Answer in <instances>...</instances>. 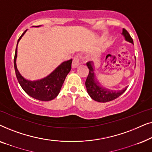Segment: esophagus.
Returning a JSON list of instances; mask_svg holds the SVG:
<instances>
[{
    "instance_id": "esophagus-1",
    "label": "esophagus",
    "mask_w": 152,
    "mask_h": 152,
    "mask_svg": "<svg viewBox=\"0 0 152 152\" xmlns=\"http://www.w3.org/2000/svg\"><path fill=\"white\" fill-rule=\"evenodd\" d=\"M80 64V61H79V58L78 57H74L73 60H72V68H76Z\"/></svg>"
}]
</instances>
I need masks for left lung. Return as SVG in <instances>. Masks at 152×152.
Returning a JSON list of instances; mask_svg holds the SVG:
<instances>
[{
  "label": "left lung",
  "mask_w": 152,
  "mask_h": 152,
  "mask_svg": "<svg viewBox=\"0 0 152 152\" xmlns=\"http://www.w3.org/2000/svg\"><path fill=\"white\" fill-rule=\"evenodd\" d=\"M122 35H123L124 39L126 41L134 44L132 38L125 29L123 28L122 30ZM86 65L89 69V73L86 78L85 85H86L87 92L93 100L99 102H107L112 101L120 96L127 88V87H125L122 90L113 91L104 88L101 86V84L98 82L95 76L93 62L88 61Z\"/></svg>",
  "instance_id": "left-lung-1"
}]
</instances>
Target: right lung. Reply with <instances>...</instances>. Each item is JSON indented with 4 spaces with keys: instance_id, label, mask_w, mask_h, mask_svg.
Instances as JSON below:
<instances>
[{
    "instance_id": "right-lung-1",
    "label": "right lung",
    "mask_w": 152,
    "mask_h": 152,
    "mask_svg": "<svg viewBox=\"0 0 152 152\" xmlns=\"http://www.w3.org/2000/svg\"><path fill=\"white\" fill-rule=\"evenodd\" d=\"M41 26H35L39 28ZM34 27V26H33ZM26 30L23 33L20 38L18 39L16 48L14 55V65L15 69L16 76L17 77L20 86L23 91L28 95L33 98L38 99L40 101H50L55 99L59 95L64 80L71 70L72 59L67 61H64L56 69L52 72L49 75L37 81H30L25 79L17 69L16 66V58H17V46L18 43L25 33L27 32Z\"/></svg>"
}]
</instances>
